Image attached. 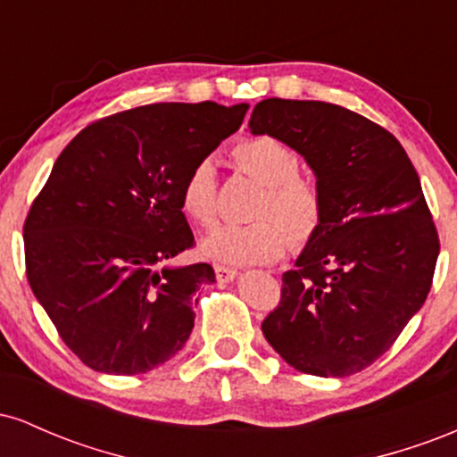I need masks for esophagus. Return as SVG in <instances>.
<instances>
[{
  "instance_id": "obj_1",
  "label": "esophagus",
  "mask_w": 457,
  "mask_h": 457,
  "mask_svg": "<svg viewBox=\"0 0 457 457\" xmlns=\"http://www.w3.org/2000/svg\"><path fill=\"white\" fill-rule=\"evenodd\" d=\"M236 269H232V266H223V264H214V275H217V281H232L236 277Z\"/></svg>"
}]
</instances>
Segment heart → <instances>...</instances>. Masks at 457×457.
<instances>
[{
  "label": "heart",
  "instance_id": "obj_1",
  "mask_svg": "<svg viewBox=\"0 0 457 457\" xmlns=\"http://www.w3.org/2000/svg\"><path fill=\"white\" fill-rule=\"evenodd\" d=\"M232 156L238 170L264 185L253 211L260 221L217 228L204 240V253L225 264H269L286 251L287 238L296 246L309 243L322 225L324 199L312 178L298 174L296 152L272 135H253L240 139ZM217 191L212 161H197L180 187L182 212L199 228H211L217 221Z\"/></svg>",
  "mask_w": 457,
  "mask_h": 457
}]
</instances>
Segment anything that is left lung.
Here are the masks:
<instances>
[{
  "label": "left lung",
  "instance_id": "8db88e82",
  "mask_svg": "<svg viewBox=\"0 0 457 457\" xmlns=\"http://www.w3.org/2000/svg\"><path fill=\"white\" fill-rule=\"evenodd\" d=\"M249 129L305 156L324 199L322 225L283 272L262 333L303 374H356L432 287L440 243L417 171L389 130L339 104L266 98Z\"/></svg>",
  "mask_w": 457,
  "mask_h": 457
}]
</instances>
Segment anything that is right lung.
<instances>
[{"instance_id":"1","label":"right lung","mask_w":457,"mask_h":457,"mask_svg":"<svg viewBox=\"0 0 457 457\" xmlns=\"http://www.w3.org/2000/svg\"><path fill=\"white\" fill-rule=\"evenodd\" d=\"M249 104L156 103L92 122L57 156L23 225L25 272L83 365L145 374L185 345L211 264L193 249L180 187L238 130Z\"/></svg>"}]
</instances>
